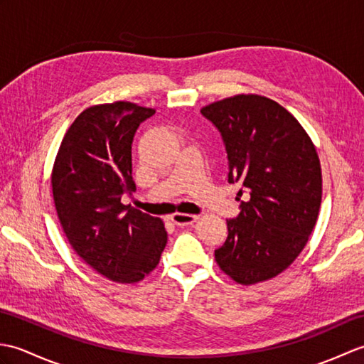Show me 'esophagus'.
I'll return each instance as SVG.
<instances>
[{
  "instance_id": "esophagus-1",
  "label": "esophagus",
  "mask_w": 364,
  "mask_h": 364,
  "mask_svg": "<svg viewBox=\"0 0 364 364\" xmlns=\"http://www.w3.org/2000/svg\"><path fill=\"white\" fill-rule=\"evenodd\" d=\"M170 219H172V222L175 223V225H178V227H186V225H191V223H194L198 219V215L184 214V213H175Z\"/></svg>"
}]
</instances>
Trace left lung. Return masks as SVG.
Instances as JSON below:
<instances>
[{
    "label": "left lung",
    "mask_w": 364,
    "mask_h": 364,
    "mask_svg": "<svg viewBox=\"0 0 364 364\" xmlns=\"http://www.w3.org/2000/svg\"><path fill=\"white\" fill-rule=\"evenodd\" d=\"M219 129L228 183H239L237 218L215 262L239 284L277 277L299 257L318 220L322 173L316 146L297 119L261 95H235L202 107Z\"/></svg>",
    "instance_id": "8db88e82"
}]
</instances>
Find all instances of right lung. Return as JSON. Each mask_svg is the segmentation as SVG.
I'll list each match as a JSON object with an SVG mask.
<instances>
[{"instance_id":"right-lung-1","label":"right lung","mask_w":364,"mask_h":364,"mask_svg":"<svg viewBox=\"0 0 364 364\" xmlns=\"http://www.w3.org/2000/svg\"><path fill=\"white\" fill-rule=\"evenodd\" d=\"M153 114L129 102L87 107L68 128L53 166V198L68 242L117 283L144 280L167 244L159 218L122 203L136 191L131 144Z\"/></svg>"}]
</instances>
